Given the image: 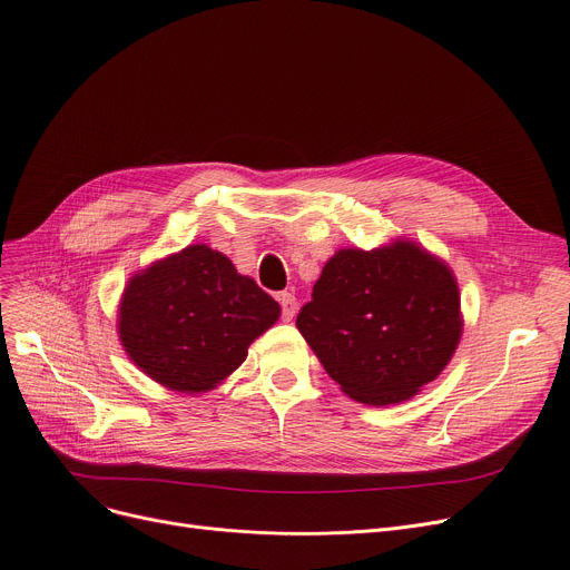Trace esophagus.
I'll use <instances>...</instances> for the list:
<instances>
[{
    "instance_id": "obj_1",
    "label": "esophagus",
    "mask_w": 570,
    "mask_h": 570,
    "mask_svg": "<svg viewBox=\"0 0 570 570\" xmlns=\"http://www.w3.org/2000/svg\"><path fill=\"white\" fill-rule=\"evenodd\" d=\"M279 305H282V318L291 321L297 312V303H295V295L293 293H279Z\"/></svg>"
}]
</instances>
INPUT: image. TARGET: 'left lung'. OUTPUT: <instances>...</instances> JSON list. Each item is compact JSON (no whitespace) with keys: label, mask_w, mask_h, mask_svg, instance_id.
<instances>
[{"label":"left lung","mask_w":570,"mask_h":570,"mask_svg":"<svg viewBox=\"0 0 570 570\" xmlns=\"http://www.w3.org/2000/svg\"><path fill=\"white\" fill-rule=\"evenodd\" d=\"M295 325L351 400L397 404L451 363L462 337L460 288L453 269L411 239L340 249Z\"/></svg>","instance_id":"left-lung-1"}]
</instances>
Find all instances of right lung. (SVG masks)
Listing matches in <instances>:
<instances>
[{"mask_svg": "<svg viewBox=\"0 0 570 570\" xmlns=\"http://www.w3.org/2000/svg\"><path fill=\"white\" fill-rule=\"evenodd\" d=\"M279 314L273 297L222 252L189 245L129 279L117 333L149 379L196 395L243 365L249 344Z\"/></svg>", "mask_w": 570, "mask_h": 570, "instance_id": "right-lung-1", "label": "right lung"}]
</instances>
